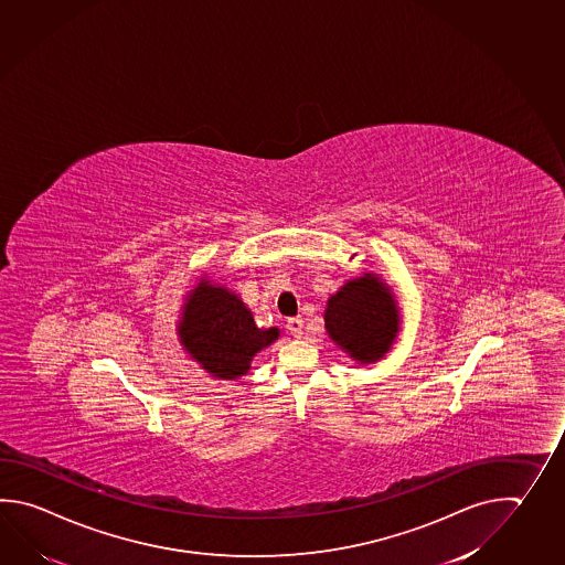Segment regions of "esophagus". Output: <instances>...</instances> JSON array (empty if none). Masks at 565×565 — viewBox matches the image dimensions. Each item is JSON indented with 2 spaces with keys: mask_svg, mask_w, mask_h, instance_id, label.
<instances>
[{
  "mask_svg": "<svg viewBox=\"0 0 565 565\" xmlns=\"http://www.w3.org/2000/svg\"><path fill=\"white\" fill-rule=\"evenodd\" d=\"M289 334L294 338H301L303 334V320L301 318H289L288 320Z\"/></svg>",
  "mask_w": 565,
  "mask_h": 565,
  "instance_id": "obj_1",
  "label": "esophagus"
}]
</instances>
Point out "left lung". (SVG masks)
Returning <instances> with one entry per match:
<instances>
[{
    "label": "left lung",
    "mask_w": 565,
    "mask_h": 565,
    "mask_svg": "<svg viewBox=\"0 0 565 565\" xmlns=\"http://www.w3.org/2000/svg\"><path fill=\"white\" fill-rule=\"evenodd\" d=\"M326 332L358 364L386 356L401 334V310L391 286L379 274L348 279L328 298Z\"/></svg>",
    "instance_id": "1"
}]
</instances>
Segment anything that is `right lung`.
Wrapping results in <instances>:
<instances>
[{
    "label": "right lung",
    "instance_id": "right-lung-1",
    "mask_svg": "<svg viewBox=\"0 0 565 565\" xmlns=\"http://www.w3.org/2000/svg\"><path fill=\"white\" fill-rule=\"evenodd\" d=\"M184 354L217 381H237L255 354L279 338V328H259L245 301L205 274L186 291L177 320Z\"/></svg>",
    "mask_w": 565,
    "mask_h": 565
}]
</instances>
